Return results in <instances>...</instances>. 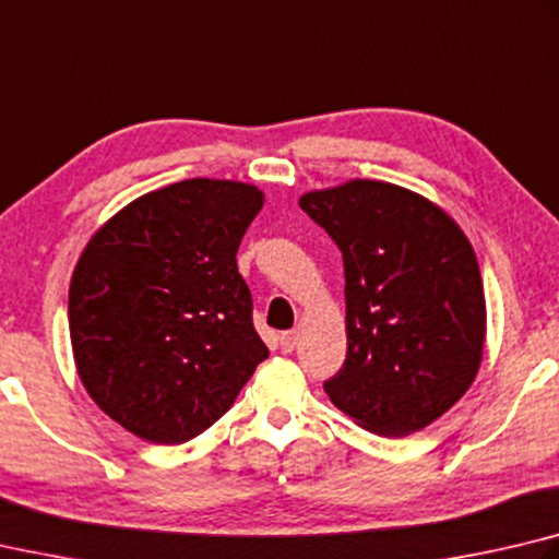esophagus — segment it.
Masks as SVG:
<instances>
[{"label":"esophagus","mask_w":559,"mask_h":559,"mask_svg":"<svg viewBox=\"0 0 559 559\" xmlns=\"http://www.w3.org/2000/svg\"><path fill=\"white\" fill-rule=\"evenodd\" d=\"M278 342H281V349L286 352V354H290L293 349H296V344H298V332H283L281 337H278Z\"/></svg>","instance_id":"34e87169"}]
</instances>
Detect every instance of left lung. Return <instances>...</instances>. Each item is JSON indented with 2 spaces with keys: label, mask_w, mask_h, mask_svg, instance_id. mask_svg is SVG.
<instances>
[{
  "label": "left lung",
  "mask_w": 559,
  "mask_h": 559,
  "mask_svg": "<svg viewBox=\"0 0 559 559\" xmlns=\"http://www.w3.org/2000/svg\"><path fill=\"white\" fill-rule=\"evenodd\" d=\"M300 207L342 251L347 359L324 393L383 438L438 420L479 371V263L450 215L381 180L314 190Z\"/></svg>",
  "instance_id": "8db88e82"
}]
</instances>
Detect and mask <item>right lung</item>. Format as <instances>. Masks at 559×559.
<instances>
[{
	"instance_id": "add662e5",
	"label": "right lung",
	"mask_w": 559,
	"mask_h": 559,
	"mask_svg": "<svg viewBox=\"0 0 559 559\" xmlns=\"http://www.w3.org/2000/svg\"><path fill=\"white\" fill-rule=\"evenodd\" d=\"M261 207L245 182L180 180L117 212L80 257L68 296L78 373L136 438H198L269 357L237 269Z\"/></svg>"
}]
</instances>
